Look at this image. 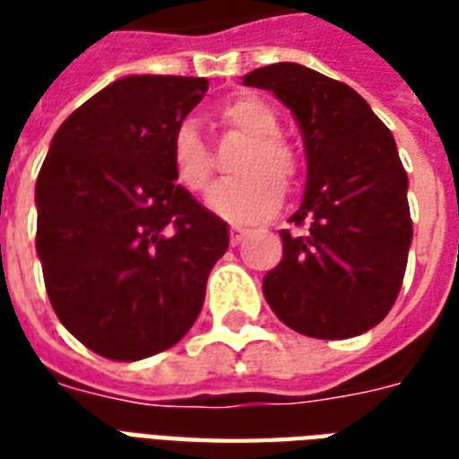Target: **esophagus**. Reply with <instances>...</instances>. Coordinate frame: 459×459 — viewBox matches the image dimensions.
<instances>
[{
	"instance_id": "34e87169",
	"label": "esophagus",
	"mask_w": 459,
	"mask_h": 459,
	"mask_svg": "<svg viewBox=\"0 0 459 459\" xmlns=\"http://www.w3.org/2000/svg\"><path fill=\"white\" fill-rule=\"evenodd\" d=\"M246 236H248V229H243V226H230V246H238Z\"/></svg>"
}]
</instances>
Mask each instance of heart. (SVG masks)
Here are the masks:
<instances>
[{"mask_svg": "<svg viewBox=\"0 0 459 459\" xmlns=\"http://www.w3.org/2000/svg\"><path fill=\"white\" fill-rule=\"evenodd\" d=\"M223 120L250 137L233 164L238 177L216 184L209 206L230 223H255L282 204V189L298 179V154L280 137L275 110L258 95H243L223 108ZM171 169L184 189L201 194L211 181V154L199 127L191 120L177 125L169 144Z\"/></svg>", "mask_w": 459, "mask_h": 459, "instance_id": "b5f03b06", "label": "heart"}]
</instances>
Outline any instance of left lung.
Returning <instances> with one entry per match:
<instances>
[{"label": "left lung", "instance_id": "1", "mask_svg": "<svg viewBox=\"0 0 459 459\" xmlns=\"http://www.w3.org/2000/svg\"><path fill=\"white\" fill-rule=\"evenodd\" d=\"M243 83L288 105L307 157L302 206L290 219L307 229L280 230L282 260L263 295L305 337L364 334L394 307L413 240L394 134L354 88L307 65L255 68Z\"/></svg>", "mask_w": 459, "mask_h": 459}]
</instances>
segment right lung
Returning <instances> with one entry per match:
<instances>
[{"label":"right lung","mask_w":459,"mask_h":459,"mask_svg":"<svg viewBox=\"0 0 459 459\" xmlns=\"http://www.w3.org/2000/svg\"><path fill=\"white\" fill-rule=\"evenodd\" d=\"M206 78L127 75L65 117L36 179V253L51 307L91 351L137 361L196 322L229 226L171 169Z\"/></svg>","instance_id":"obj_1"}]
</instances>
